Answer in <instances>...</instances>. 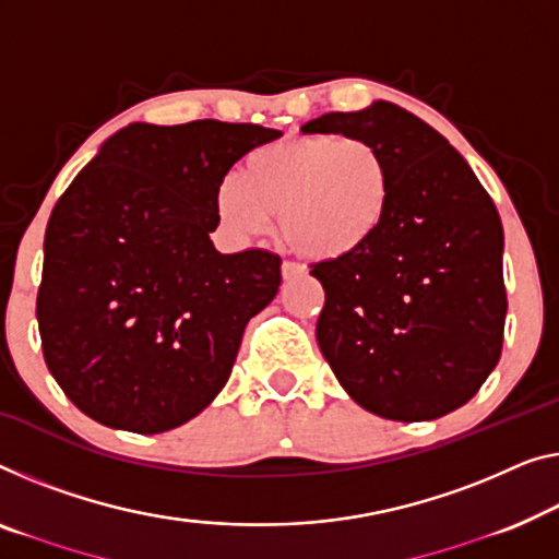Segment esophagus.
I'll return each mask as SVG.
<instances>
[{"label": "esophagus", "mask_w": 559, "mask_h": 559, "mask_svg": "<svg viewBox=\"0 0 559 559\" xmlns=\"http://www.w3.org/2000/svg\"><path fill=\"white\" fill-rule=\"evenodd\" d=\"M301 271H304V269H301V265H298L296 261H283V263H281V276H283V281L296 278Z\"/></svg>", "instance_id": "obj_1"}]
</instances>
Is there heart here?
Here are the masks:
<instances>
[{"label":"heart","instance_id":"b5f03b06","mask_svg":"<svg viewBox=\"0 0 559 559\" xmlns=\"http://www.w3.org/2000/svg\"><path fill=\"white\" fill-rule=\"evenodd\" d=\"M394 175L377 147L356 138H286L255 147L238 175L215 188V215L230 236L253 238L278 215L296 253L348 255L384 226Z\"/></svg>","mask_w":559,"mask_h":559}]
</instances>
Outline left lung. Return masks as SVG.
<instances>
[{"label":"left lung","instance_id":"8db88e82","mask_svg":"<svg viewBox=\"0 0 559 559\" xmlns=\"http://www.w3.org/2000/svg\"><path fill=\"white\" fill-rule=\"evenodd\" d=\"M301 132L364 140L394 175L377 236L311 265L326 290L321 354L348 396L384 419L460 409L502 354L504 233L492 198L435 128L399 105L329 112Z\"/></svg>","mask_w":559,"mask_h":559}]
</instances>
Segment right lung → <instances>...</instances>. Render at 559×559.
Instances as JSON below:
<instances>
[{"label": "right lung", "mask_w": 559, "mask_h": 559, "mask_svg": "<svg viewBox=\"0 0 559 559\" xmlns=\"http://www.w3.org/2000/svg\"><path fill=\"white\" fill-rule=\"evenodd\" d=\"M251 122H132L57 200L37 321L47 369L82 414L160 435L198 416L273 301L281 258L215 251V188L253 147Z\"/></svg>", "instance_id": "right-lung-1"}]
</instances>
